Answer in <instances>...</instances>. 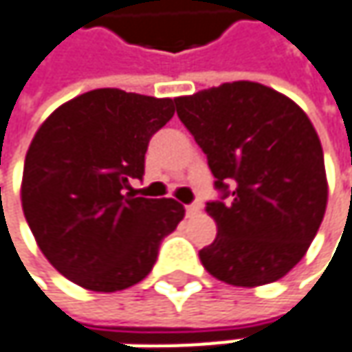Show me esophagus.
I'll list each match as a JSON object with an SVG mask.
<instances>
[{"mask_svg":"<svg viewBox=\"0 0 352 352\" xmlns=\"http://www.w3.org/2000/svg\"><path fill=\"white\" fill-rule=\"evenodd\" d=\"M199 211H201V203H191V205L185 207V213H187V215H195Z\"/></svg>","mask_w":352,"mask_h":352,"instance_id":"34e87169","label":"esophagus"}]
</instances>
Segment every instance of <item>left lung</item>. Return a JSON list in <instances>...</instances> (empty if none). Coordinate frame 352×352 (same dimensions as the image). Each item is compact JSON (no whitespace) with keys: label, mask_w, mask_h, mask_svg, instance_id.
Instances as JSON below:
<instances>
[{"label":"left lung","mask_w":352,"mask_h":352,"mask_svg":"<svg viewBox=\"0 0 352 352\" xmlns=\"http://www.w3.org/2000/svg\"><path fill=\"white\" fill-rule=\"evenodd\" d=\"M175 105L223 193L207 203L217 237L199 251L203 267L235 287L279 280L305 257L327 209L324 157L311 119L255 81L177 97Z\"/></svg>","instance_id":"obj_1"}]
</instances>
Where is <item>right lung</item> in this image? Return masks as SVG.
I'll list each match as a JSON object with an SVG mask.
<instances>
[{"instance_id": "add662e5", "label": "right lung", "mask_w": 352, "mask_h": 352, "mask_svg": "<svg viewBox=\"0 0 352 352\" xmlns=\"http://www.w3.org/2000/svg\"><path fill=\"white\" fill-rule=\"evenodd\" d=\"M173 113L175 99L107 87L73 97L37 129L21 207L37 247L65 279L115 293L151 273L161 239L185 209L125 189L143 177L149 139Z\"/></svg>"}]
</instances>
